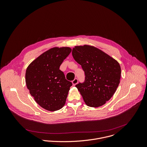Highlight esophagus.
I'll return each instance as SVG.
<instances>
[{"instance_id":"esophagus-1","label":"esophagus","mask_w":147,"mask_h":147,"mask_svg":"<svg viewBox=\"0 0 147 147\" xmlns=\"http://www.w3.org/2000/svg\"><path fill=\"white\" fill-rule=\"evenodd\" d=\"M78 79L77 78H75L73 81H72V83H73V84L74 85V86H75V85H76L77 83H78Z\"/></svg>"}]
</instances>
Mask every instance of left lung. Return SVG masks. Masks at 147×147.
I'll use <instances>...</instances> for the list:
<instances>
[{"mask_svg": "<svg viewBox=\"0 0 147 147\" xmlns=\"http://www.w3.org/2000/svg\"><path fill=\"white\" fill-rule=\"evenodd\" d=\"M74 59L81 65L85 80L76 85L86 104L96 108L114 95L120 82L121 69L117 60L94 46H75Z\"/></svg>", "mask_w": 147, "mask_h": 147, "instance_id": "1", "label": "left lung"}]
</instances>
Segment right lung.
Masks as SVG:
<instances>
[{
	"mask_svg": "<svg viewBox=\"0 0 147 147\" xmlns=\"http://www.w3.org/2000/svg\"><path fill=\"white\" fill-rule=\"evenodd\" d=\"M70 47H53L43 53L28 66L25 82L30 94L43 108L49 111L65 105L71 82L59 68L70 54Z\"/></svg>",
	"mask_w": 147,
	"mask_h": 147,
	"instance_id": "right-lung-1",
	"label": "right lung"
}]
</instances>
